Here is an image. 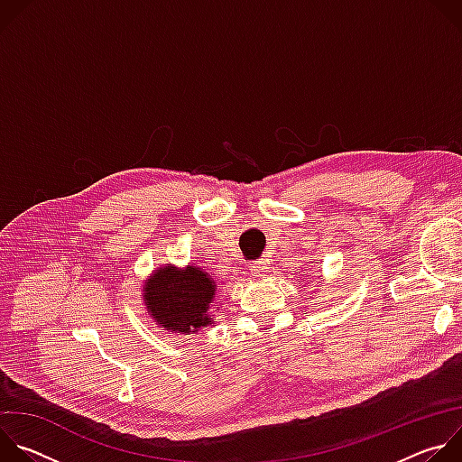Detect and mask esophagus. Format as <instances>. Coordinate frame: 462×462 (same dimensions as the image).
<instances>
[{
  "instance_id": "34e87169",
  "label": "esophagus",
  "mask_w": 462,
  "mask_h": 462,
  "mask_svg": "<svg viewBox=\"0 0 462 462\" xmlns=\"http://www.w3.org/2000/svg\"><path fill=\"white\" fill-rule=\"evenodd\" d=\"M267 261L265 259H257L254 263H250V271L255 274V276H265L267 273Z\"/></svg>"
}]
</instances>
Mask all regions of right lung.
<instances>
[{"instance_id":"1","label":"right lung","mask_w":462,"mask_h":462,"mask_svg":"<svg viewBox=\"0 0 462 462\" xmlns=\"http://www.w3.org/2000/svg\"><path fill=\"white\" fill-rule=\"evenodd\" d=\"M214 298V280L193 267H186V271L164 267L144 287L148 310L170 333L189 335L210 325L208 309Z\"/></svg>"}]
</instances>
